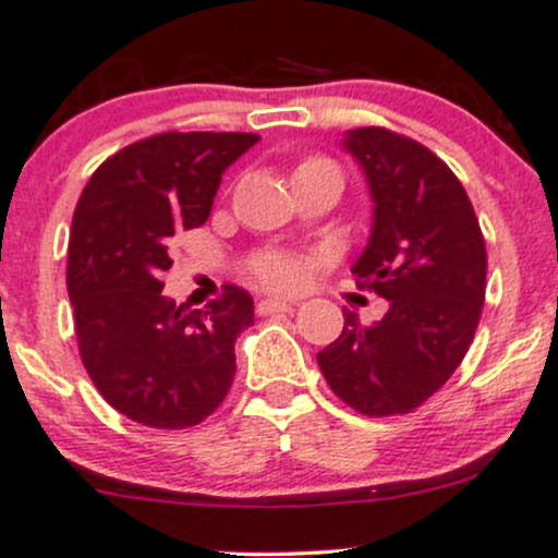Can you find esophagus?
<instances>
[{
    "instance_id": "esophagus-1",
    "label": "esophagus",
    "mask_w": 558,
    "mask_h": 558,
    "mask_svg": "<svg viewBox=\"0 0 558 558\" xmlns=\"http://www.w3.org/2000/svg\"><path fill=\"white\" fill-rule=\"evenodd\" d=\"M258 315H272V313H289L294 311V302L289 300H275V296H267V300H262L256 305Z\"/></svg>"
}]
</instances>
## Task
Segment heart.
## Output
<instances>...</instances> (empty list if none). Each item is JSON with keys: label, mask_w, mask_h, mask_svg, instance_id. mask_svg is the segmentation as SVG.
Returning <instances> with one entry per match:
<instances>
[{"label": "heart", "mask_w": 558, "mask_h": 558, "mask_svg": "<svg viewBox=\"0 0 558 558\" xmlns=\"http://www.w3.org/2000/svg\"><path fill=\"white\" fill-rule=\"evenodd\" d=\"M318 165H331V161L313 156V159L302 161L296 170H305V167H318ZM253 275H256L258 283L269 286V289H294L302 280V267L289 256H264L258 262H253Z\"/></svg>", "instance_id": "b5f03b06"}]
</instances>
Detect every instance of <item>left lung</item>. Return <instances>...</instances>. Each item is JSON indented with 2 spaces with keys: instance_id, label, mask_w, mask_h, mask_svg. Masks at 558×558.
Listing matches in <instances>:
<instances>
[{
  "instance_id": "left-lung-1",
  "label": "left lung",
  "mask_w": 558,
  "mask_h": 558,
  "mask_svg": "<svg viewBox=\"0 0 558 558\" xmlns=\"http://www.w3.org/2000/svg\"><path fill=\"white\" fill-rule=\"evenodd\" d=\"M342 145L375 202L353 275L388 311L375 324L342 313V335L318 367L342 402L384 418L424 404L470 351L486 300V243L464 185L429 148L384 126L351 129Z\"/></svg>"
}]
</instances>
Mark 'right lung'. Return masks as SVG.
I'll return each instance as SVG.
<instances>
[{
  "instance_id": "obj_1",
  "label": "right lung",
  "mask_w": 558,
  "mask_h": 558,
  "mask_svg": "<svg viewBox=\"0 0 558 558\" xmlns=\"http://www.w3.org/2000/svg\"><path fill=\"white\" fill-rule=\"evenodd\" d=\"M247 132H165L126 145L77 199L66 258L83 367L126 418L150 429L205 421L234 380L251 294L223 286L205 311L161 294L174 234L207 221L221 174L258 143Z\"/></svg>"
}]
</instances>
